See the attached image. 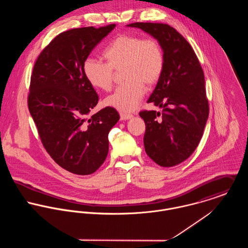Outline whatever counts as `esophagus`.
Wrapping results in <instances>:
<instances>
[{"label": "esophagus", "instance_id": "esophagus-1", "mask_svg": "<svg viewBox=\"0 0 248 248\" xmlns=\"http://www.w3.org/2000/svg\"><path fill=\"white\" fill-rule=\"evenodd\" d=\"M132 117H133V114L124 113V112H121V113H120V119H121V120H128V119H131Z\"/></svg>", "mask_w": 248, "mask_h": 248}]
</instances>
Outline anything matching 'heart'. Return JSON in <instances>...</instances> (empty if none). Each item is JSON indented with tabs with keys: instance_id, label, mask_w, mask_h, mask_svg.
Returning a JSON list of instances; mask_svg holds the SVG:
<instances>
[{
	"instance_id": "heart-1",
	"label": "heart",
	"mask_w": 248,
	"mask_h": 248,
	"mask_svg": "<svg viewBox=\"0 0 248 248\" xmlns=\"http://www.w3.org/2000/svg\"><path fill=\"white\" fill-rule=\"evenodd\" d=\"M106 63L88 58L83 73L96 90L110 91L113 71H121L125 81L105 100L107 105L121 111L134 110L145 94V88L154 87L164 70V54L160 44L153 38L137 34H121L114 38L103 51Z\"/></svg>"
}]
</instances>
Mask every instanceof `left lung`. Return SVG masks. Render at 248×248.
<instances>
[{
	"mask_svg": "<svg viewBox=\"0 0 248 248\" xmlns=\"http://www.w3.org/2000/svg\"><path fill=\"white\" fill-rule=\"evenodd\" d=\"M160 44L164 70L149 103L162 111L140 112L146 131V154L156 164L172 167L187 159L202 140L209 114L204 74L190 44L166 24L134 23Z\"/></svg>",
	"mask_w": 248,
	"mask_h": 248,
	"instance_id": "1",
	"label": "left lung"
}]
</instances>
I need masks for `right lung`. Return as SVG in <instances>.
<instances>
[{
	"label": "right lung",
	"mask_w": 248,
	"mask_h": 248,
	"mask_svg": "<svg viewBox=\"0 0 248 248\" xmlns=\"http://www.w3.org/2000/svg\"><path fill=\"white\" fill-rule=\"evenodd\" d=\"M115 25L73 29L56 36L40 53L32 71L29 109L45 149L65 170L91 175L105 161L108 135L119 120L107 107L87 115L98 95L83 73V64L94 46Z\"/></svg>",
	"instance_id": "add662e5"
}]
</instances>
